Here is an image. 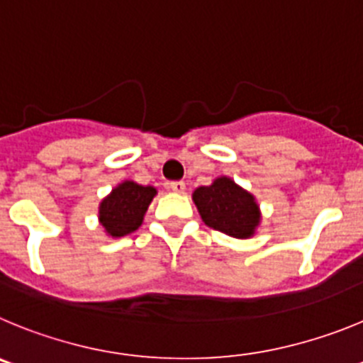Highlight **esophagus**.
I'll list each match as a JSON object with an SVG mask.
<instances>
[{
    "mask_svg": "<svg viewBox=\"0 0 363 363\" xmlns=\"http://www.w3.org/2000/svg\"><path fill=\"white\" fill-rule=\"evenodd\" d=\"M169 189H172V191H175V194H184L186 184L182 181H172L169 182Z\"/></svg>",
    "mask_w": 363,
    "mask_h": 363,
    "instance_id": "1",
    "label": "esophagus"
}]
</instances>
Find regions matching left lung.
<instances>
[{
  "mask_svg": "<svg viewBox=\"0 0 363 363\" xmlns=\"http://www.w3.org/2000/svg\"><path fill=\"white\" fill-rule=\"evenodd\" d=\"M194 202L208 226L230 237L247 238L259 226L260 211L255 197L228 177L195 189Z\"/></svg>",
  "mask_w": 363,
  "mask_h": 363,
  "instance_id": "1",
  "label": "left lung"
}]
</instances>
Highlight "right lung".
I'll return each instance as SVG.
<instances>
[{
  "label": "right lung",
  "instance_id": "right-lung-1",
  "mask_svg": "<svg viewBox=\"0 0 363 363\" xmlns=\"http://www.w3.org/2000/svg\"><path fill=\"white\" fill-rule=\"evenodd\" d=\"M155 194L157 191L152 186L132 181L117 186L99 206V220L104 230L112 237H125L135 231L143 224V217Z\"/></svg>",
  "mask_w": 363,
  "mask_h": 363
}]
</instances>
